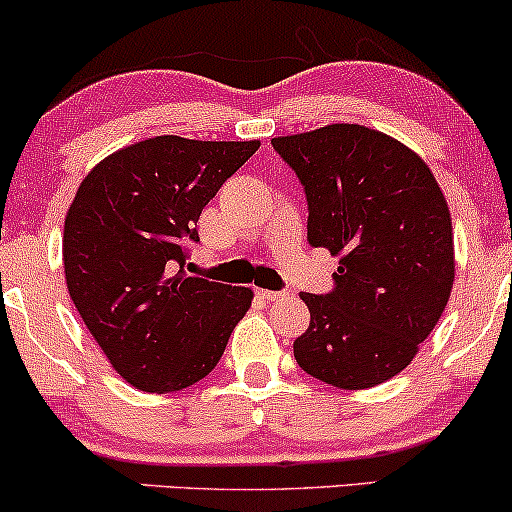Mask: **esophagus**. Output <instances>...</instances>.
Returning <instances> with one entry per match:
<instances>
[{"instance_id":"esophagus-1","label":"esophagus","mask_w":512,"mask_h":512,"mask_svg":"<svg viewBox=\"0 0 512 512\" xmlns=\"http://www.w3.org/2000/svg\"><path fill=\"white\" fill-rule=\"evenodd\" d=\"M257 295L264 300H279L281 291H267V288H257Z\"/></svg>"}]
</instances>
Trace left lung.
Listing matches in <instances>:
<instances>
[{"label": "left lung", "mask_w": 512, "mask_h": 512, "mask_svg": "<svg viewBox=\"0 0 512 512\" xmlns=\"http://www.w3.org/2000/svg\"><path fill=\"white\" fill-rule=\"evenodd\" d=\"M307 200V240L341 257L329 293H303L310 326L293 355L338 389H369L410 365L453 288V231L429 166L389 135L334 123L274 138Z\"/></svg>", "instance_id": "8db88e82"}]
</instances>
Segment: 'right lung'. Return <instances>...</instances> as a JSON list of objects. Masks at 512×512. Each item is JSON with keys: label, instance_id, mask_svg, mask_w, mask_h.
Instances as JSON below:
<instances>
[{"label": "right lung", "instance_id": "right-lung-1", "mask_svg": "<svg viewBox=\"0 0 512 512\" xmlns=\"http://www.w3.org/2000/svg\"><path fill=\"white\" fill-rule=\"evenodd\" d=\"M260 147L157 135L114 152L80 183L64 224L71 300L112 367L140 391L205 379L252 291L190 276L197 219Z\"/></svg>", "mask_w": 512, "mask_h": 512}]
</instances>
